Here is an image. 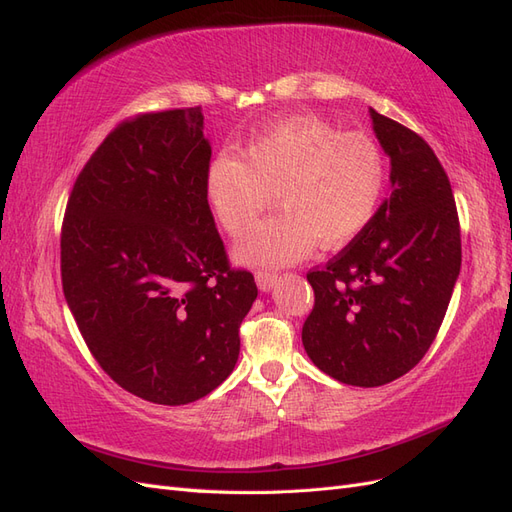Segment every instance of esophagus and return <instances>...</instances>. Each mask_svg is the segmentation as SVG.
<instances>
[{
	"label": "esophagus",
	"mask_w": 512,
	"mask_h": 512,
	"mask_svg": "<svg viewBox=\"0 0 512 512\" xmlns=\"http://www.w3.org/2000/svg\"><path fill=\"white\" fill-rule=\"evenodd\" d=\"M256 284L262 292H269L277 284V273L271 271H258L256 273Z\"/></svg>",
	"instance_id": "34e87169"
}]
</instances>
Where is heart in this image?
Here are the masks:
<instances>
[{
    "label": "heart",
    "instance_id": "heart-1",
    "mask_svg": "<svg viewBox=\"0 0 512 512\" xmlns=\"http://www.w3.org/2000/svg\"><path fill=\"white\" fill-rule=\"evenodd\" d=\"M243 155L222 151L205 175V203L239 237L277 194L280 211L237 243L243 265L282 267L320 245L335 250L374 220L386 188V156L363 132H342L314 115H294L254 136Z\"/></svg>",
    "mask_w": 512,
    "mask_h": 512
}]
</instances>
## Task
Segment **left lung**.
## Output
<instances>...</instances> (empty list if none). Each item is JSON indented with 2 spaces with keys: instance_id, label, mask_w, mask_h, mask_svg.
<instances>
[{
  "instance_id": "8db88e82",
  "label": "left lung",
  "mask_w": 512,
  "mask_h": 512,
  "mask_svg": "<svg viewBox=\"0 0 512 512\" xmlns=\"http://www.w3.org/2000/svg\"><path fill=\"white\" fill-rule=\"evenodd\" d=\"M391 158V196L322 271L303 324L314 365L352 386H382L423 359L461 269L457 207L440 160L416 132L369 108Z\"/></svg>"
}]
</instances>
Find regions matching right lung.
<instances>
[{
  "label": "right lung",
  "instance_id": "obj_1",
  "mask_svg": "<svg viewBox=\"0 0 512 512\" xmlns=\"http://www.w3.org/2000/svg\"><path fill=\"white\" fill-rule=\"evenodd\" d=\"M203 108L123 121L76 179L61 228V284L89 352L151 404L209 395L239 359L258 297L230 269L205 203Z\"/></svg>",
  "mask_w": 512,
  "mask_h": 512
}]
</instances>
